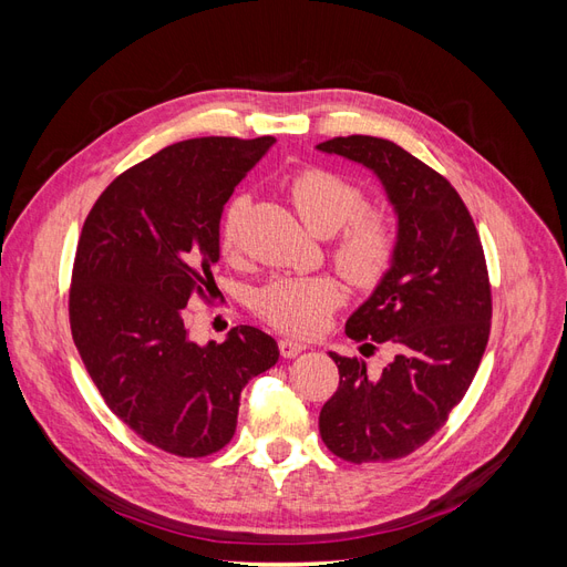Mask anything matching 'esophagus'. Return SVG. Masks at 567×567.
Instances as JSON below:
<instances>
[{"instance_id": "34e87169", "label": "esophagus", "mask_w": 567, "mask_h": 567, "mask_svg": "<svg viewBox=\"0 0 567 567\" xmlns=\"http://www.w3.org/2000/svg\"><path fill=\"white\" fill-rule=\"evenodd\" d=\"M305 350H307V346H302V342H298V340H290V338H281L279 340V352L286 359H293V357H298Z\"/></svg>"}]
</instances>
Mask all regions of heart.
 Returning <instances> with one entry per match:
<instances>
[{
    "mask_svg": "<svg viewBox=\"0 0 567 567\" xmlns=\"http://www.w3.org/2000/svg\"><path fill=\"white\" fill-rule=\"evenodd\" d=\"M290 198L302 221L319 236L338 231L333 262L359 288L381 284L398 252V234L381 210H364L367 196L350 179L321 167L302 169L290 182ZM248 196H236L221 217L219 241L225 255L241 250V221ZM342 302V286L333 277H281L257 290L255 312L274 329L315 336Z\"/></svg>",
    "mask_w": 567,
    "mask_h": 567,
    "instance_id": "b5f03b06",
    "label": "heart"
}]
</instances>
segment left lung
<instances>
[{"mask_svg": "<svg viewBox=\"0 0 567 567\" xmlns=\"http://www.w3.org/2000/svg\"><path fill=\"white\" fill-rule=\"evenodd\" d=\"M317 148L369 167L398 215L392 267L346 323L364 357L385 346L394 359L375 375L331 352L340 383L319 433L350 463L394 461L431 440L473 383L492 319L485 252L456 188L402 146L352 134Z\"/></svg>", "mask_w": 567, "mask_h": 567, "instance_id": "obj_1", "label": "left lung"}]
</instances>
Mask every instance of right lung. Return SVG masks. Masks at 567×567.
Masks as SVG:
<instances>
[{
    "mask_svg": "<svg viewBox=\"0 0 567 567\" xmlns=\"http://www.w3.org/2000/svg\"><path fill=\"white\" fill-rule=\"evenodd\" d=\"M274 136H200L115 177L78 241L68 315L101 398L144 442L184 458L219 452L241 390L277 364V340L236 326L225 342L188 338L186 302L213 298L225 203Z\"/></svg>",
    "mask_w": 567,
    "mask_h": 567,
    "instance_id": "add662e5",
    "label": "right lung"
}]
</instances>
